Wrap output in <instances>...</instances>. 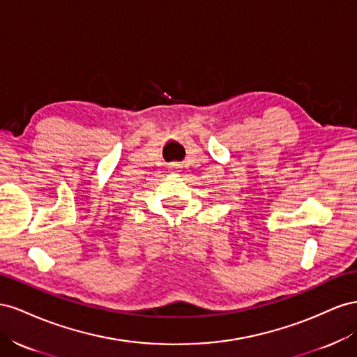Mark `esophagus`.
Here are the masks:
<instances>
[{"label": "esophagus", "mask_w": 357, "mask_h": 357, "mask_svg": "<svg viewBox=\"0 0 357 357\" xmlns=\"http://www.w3.org/2000/svg\"><path fill=\"white\" fill-rule=\"evenodd\" d=\"M169 167H170L169 170H170L172 173H176V172H179V165H176V162H173V165H172V166H169Z\"/></svg>", "instance_id": "obj_1"}]
</instances>
